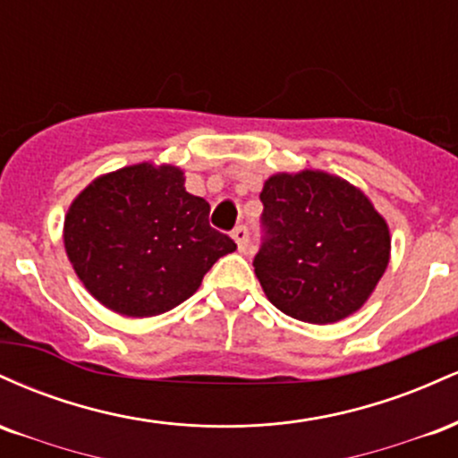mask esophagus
I'll return each instance as SVG.
<instances>
[{
    "instance_id": "1",
    "label": "esophagus",
    "mask_w": 458,
    "mask_h": 458,
    "mask_svg": "<svg viewBox=\"0 0 458 458\" xmlns=\"http://www.w3.org/2000/svg\"><path fill=\"white\" fill-rule=\"evenodd\" d=\"M233 239H234L236 247H239L241 254H245L247 243H250V233H247L245 225H236V228L233 230Z\"/></svg>"
}]
</instances>
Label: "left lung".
<instances>
[{"label": "left lung", "mask_w": 458, "mask_h": 458, "mask_svg": "<svg viewBox=\"0 0 458 458\" xmlns=\"http://www.w3.org/2000/svg\"><path fill=\"white\" fill-rule=\"evenodd\" d=\"M267 239L254 259L280 312L314 325L355 314L390 265L392 236L370 198L323 170L277 172L260 191Z\"/></svg>", "instance_id": "left-lung-1"}]
</instances>
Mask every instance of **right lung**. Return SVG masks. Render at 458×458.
Instances as JSON below:
<instances>
[{
	"label": "right lung",
	"instance_id": "add662e5",
	"mask_svg": "<svg viewBox=\"0 0 458 458\" xmlns=\"http://www.w3.org/2000/svg\"><path fill=\"white\" fill-rule=\"evenodd\" d=\"M211 207L172 163L107 172L72 199L64 250L88 293L115 314L148 318L187 301L236 243L208 225Z\"/></svg>",
	"mask_w": 458,
	"mask_h": 458
}]
</instances>
